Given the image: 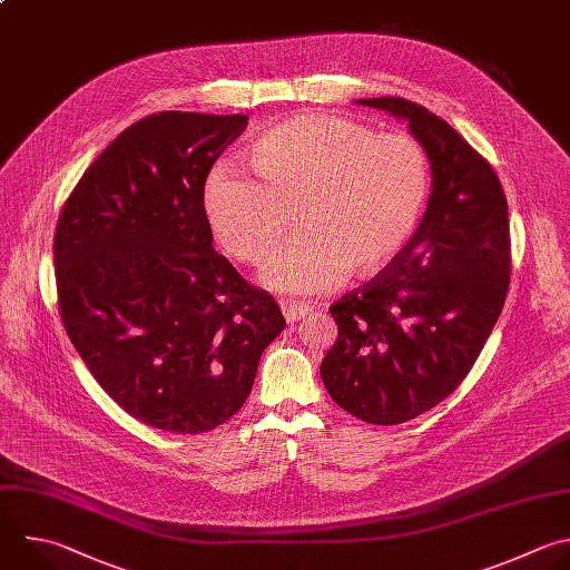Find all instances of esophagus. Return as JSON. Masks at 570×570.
I'll use <instances>...</instances> for the list:
<instances>
[{"instance_id":"1","label":"esophagus","mask_w":570,"mask_h":570,"mask_svg":"<svg viewBox=\"0 0 570 570\" xmlns=\"http://www.w3.org/2000/svg\"><path fill=\"white\" fill-rule=\"evenodd\" d=\"M311 306L308 304H302V302H282V313L286 317L288 324H295L299 320H304L306 315H311Z\"/></svg>"}]
</instances>
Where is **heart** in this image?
Returning a JSON list of instances; mask_svg holds the SVG:
<instances>
[{"instance_id":"obj_1","label":"heart","mask_w":570,"mask_h":570,"mask_svg":"<svg viewBox=\"0 0 570 570\" xmlns=\"http://www.w3.org/2000/svg\"><path fill=\"white\" fill-rule=\"evenodd\" d=\"M257 176L219 163L204 185L217 242L239 262H264L299 208L302 233L268 259L262 282L284 295H315L351 271L373 277L410 244L428 195L430 160L407 134L375 136L337 116H293L250 147Z\"/></svg>"}]
</instances>
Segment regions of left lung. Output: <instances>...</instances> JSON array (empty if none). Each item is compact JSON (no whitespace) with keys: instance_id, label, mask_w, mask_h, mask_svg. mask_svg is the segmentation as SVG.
Listing matches in <instances>:
<instances>
[{"instance_id":"obj_1","label":"left lung","mask_w":570,"mask_h":570,"mask_svg":"<svg viewBox=\"0 0 570 570\" xmlns=\"http://www.w3.org/2000/svg\"><path fill=\"white\" fill-rule=\"evenodd\" d=\"M405 120L432 193L399 259L328 311L337 340L320 375L331 399L373 425H399L448 399L476 362L510 284L508 204L490 163L430 109L360 98Z\"/></svg>"}]
</instances>
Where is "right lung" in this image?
I'll return each instance as SVG.
<instances>
[{"label": "right lung", "instance_id": "1", "mask_svg": "<svg viewBox=\"0 0 570 570\" xmlns=\"http://www.w3.org/2000/svg\"><path fill=\"white\" fill-rule=\"evenodd\" d=\"M248 116L160 111L127 127L67 199L53 242L58 304L98 385L174 434L246 403L277 302L213 248L204 185Z\"/></svg>", "mask_w": 570, "mask_h": 570}]
</instances>
